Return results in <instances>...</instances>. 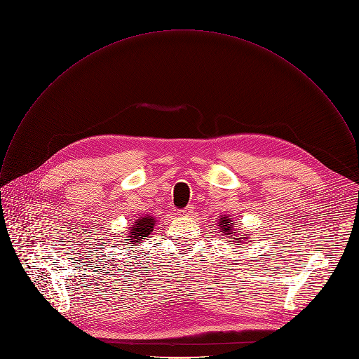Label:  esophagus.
Listing matches in <instances>:
<instances>
[{"label":"esophagus","instance_id":"esophagus-1","mask_svg":"<svg viewBox=\"0 0 359 359\" xmlns=\"http://www.w3.org/2000/svg\"><path fill=\"white\" fill-rule=\"evenodd\" d=\"M192 212H194V206L192 205H188L184 209L178 210V213L181 215V217H189V215H192Z\"/></svg>","mask_w":359,"mask_h":359}]
</instances>
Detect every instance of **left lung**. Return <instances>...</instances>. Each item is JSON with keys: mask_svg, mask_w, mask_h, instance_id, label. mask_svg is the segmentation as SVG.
I'll list each match as a JSON object with an SVG mask.
<instances>
[{"mask_svg": "<svg viewBox=\"0 0 359 359\" xmlns=\"http://www.w3.org/2000/svg\"><path fill=\"white\" fill-rule=\"evenodd\" d=\"M218 226H221L222 232H224V233H226V235H232V233H235V232H233L232 221H229V218H226V217L221 218V222H219V225H218ZM236 239H238L236 242H239V239H241V238H236Z\"/></svg>", "mask_w": 359, "mask_h": 359, "instance_id": "1", "label": "left lung"}]
</instances>
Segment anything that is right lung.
I'll return each instance as SVG.
<instances>
[{
    "instance_id": "obj_1",
    "label": "right lung",
    "mask_w": 359,
    "mask_h": 359,
    "mask_svg": "<svg viewBox=\"0 0 359 359\" xmlns=\"http://www.w3.org/2000/svg\"><path fill=\"white\" fill-rule=\"evenodd\" d=\"M156 225V219L150 218V217H144V218H140L137 219L133 225H131V232H130V239L126 241V243L131 242L134 243H141L142 239H146L151 232L153 228Z\"/></svg>"
}]
</instances>
